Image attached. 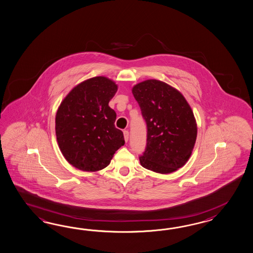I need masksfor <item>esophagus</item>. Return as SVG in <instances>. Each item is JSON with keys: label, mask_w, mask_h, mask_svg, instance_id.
I'll list each match as a JSON object with an SVG mask.
<instances>
[{"label": "esophagus", "mask_w": 253, "mask_h": 253, "mask_svg": "<svg viewBox=\"0 0 253 253\" xmlns=\"http://www.w3.org/2000/svg\"><path fill=\"white\" fill-rule=\"evenodd\" d=\"M123 133L125 140H126V142H127V141H128V138H129V132H128V130H124Z\"/></svg>", "instance_id": "34e87169"}]
</instances>
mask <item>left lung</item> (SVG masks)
<instances>
[{
  "label": "left lung",
  "mask_w": 253,
  "mask_h": 253,
  "mask_svg": "<svg viewBox=\"0 0 253 253\" xmlns=\"http://www.w3.org/2000/svg\"><path fill=\"white\" fill-rule=\"evenodd\" d=\"M147 125V145L139 162L166 174L182 167L195 147L197 126L185 98L171 86L148 80L132 89Z\"/></svg>",
  "instance_id": "8db88e82"
}]
</instances>
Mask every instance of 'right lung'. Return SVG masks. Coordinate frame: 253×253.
Listing matches in <instances>:
<instances>
[{"label":"right lung","instance_id":"add662e5","mask_svg":"<svg viewBox=\"0 0 253 253\" xmlns=\"http://www.w3.org/2000/svg\"><path fill=\"white\" fill-rule=\"evenodd\" d=\"M117 91V85L109 79H89L74 87L58 107V147L75 168L103 169L124 146L123 132L115 126L117 114L108 105Z\"/></svg>","mask_w":253,"mask_h":253}]
</instances>
